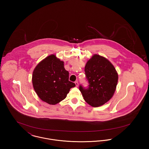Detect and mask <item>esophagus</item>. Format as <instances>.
I'll use <instances>...</instances> for the list:
<instances>
[{
  "instance_id": "1",
  "label": "esophagus",
  "mask_w": 149,
  "mask_h": 149,
  "mask_svg": "<svg viewBox=\"0 0 149 149\" xmlns=\"http://www.w3.org/2000/svg\"><path fill=\"white\" fill-rule=\"evenodd\" d=\"M74 83H75V84H76V86H79V83H78V81H76Z\"/></svg>"
}]
</instances>
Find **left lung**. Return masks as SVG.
Listing matches in <instances>:
<instances>
[{"label":"left lung","instance_id":"obj_1","mask_svg":"<svg viewBox=\"0 0 149 149\" xmlns=\"http://www.w3.org/2000/svg\"><path fill=\"white\" fill-rule=\"evenodd\" d=\"M85 73L89 87L80 85L79 89L85 102L93 107L104 104L112 97L118 84V74L114 66L106 58L95 54L85 65Z\"/></svg>","mask_w":149,"mask_h":149}]
</instances>
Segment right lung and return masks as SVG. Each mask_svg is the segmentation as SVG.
I'll use <instances>...</instances> for the list:
<instances>
[{
    "mask_svg": "<svg viewBox=\"0 0 149 149\" xmlns=\"http://www.w3.org/2000/svg\"><path fill=\"white\" fill-rule=\"evenodd\" d=\"M32 83L38 97L51 105L63 100L70 89L76 86L69 81V72L64 68V61L55 54L46 57L36 66Z\"/></svg>",
    "mask_w": 149,
    "mask_h": 149,
    "instance_id": "add662e5",
    "label": "right lung"
}]
</instances>
